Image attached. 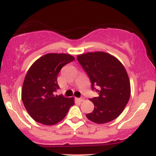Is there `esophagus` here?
Returning <instances> with one entry per match:
<instances>
[{
  "label": "esophagus",
  "instance_id": "34e87169",
  "mask_svg": "<svg viewBox=\"0 0 156 156\" xmlns=\"http://www.w3.org/2000/svg\"><path fill=\"white\" fill-rule=\"evenodd\" d=\"M77 101H79V102H83L84 101V99L83 98H77Z\"/></svg>",
  "mask_w": 156,
  "mask_h": 156
}]
</instances>
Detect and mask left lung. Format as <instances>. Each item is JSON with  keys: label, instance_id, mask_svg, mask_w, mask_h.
Instances as JSON below:
<instances>
[{"label": "left lung", "instance_id": "1", "mask_svg": "<svg viewBox=\"0 0 156 156\" xmlns=\"http://www.w3.org/2000/svg\"><path fill=\"white\" fill-rule=\"evenodd\" d=\"M80 65L87 73L99 97L91 98L94 110L87 114L90 121L104 124L117 118L123 112L130 96V83L123 64L114 55L102 51L78 55Z\"/></svg>", "mask_w": 156, "mask_h": 156}]
</instances>
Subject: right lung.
Wrapping results in <instances>:
<instances>
[{
  "label": "right lung",
  "mask_w": 156,
  "mask_h": 156,
  "mask_svg": "<svg viewBox=\"0 0 156 156\" xmlns=\"http://www.w3.org/2000/svg\"><path fill=\"white\" fill-rule=\"evenodd\" d=\"M75 58L67 53H48L34 62L23 83L21 98L28 114L37 122L53 125L62 121L75 104L74 98L55 95L57 77Z\"/></svg>",
  "instance_id": "obj_1"
}]
</instances>
